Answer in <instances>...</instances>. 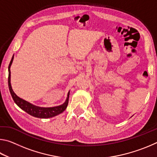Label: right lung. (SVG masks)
<instances>
[{
    "mask_svg": "<svg viewBox=\"0 0 157 157\" xmlns=\"http://www.w3.org/2000/svg\"><path fill=\"white\" fill-rule=\"evenodd\" d=\"M13 59H14V56L12 57L8 66V71H9L8 86H9L10 94H11L12 97L16 104H17L18 107L21 109L25 111V112H27L28 113L30 114V115L36 117V118H51V117L55 116L58 115V114L62 113L63 111L66 109L68 106L69 94H70V92H68L67 99H66V102L63 103V105L60 106H57V107H36V106H34L33 105L30 104V102H27V101L21 99V98L18 97L17 95L14 94V92L13 91V90L12 89L11 83H10V66H11Z\"/></svg>",
    "mask_w": 157,
    "mask_h": 157,
    "instance_id": "add662e5",
    "label": "right lung"
}]
</instances>
